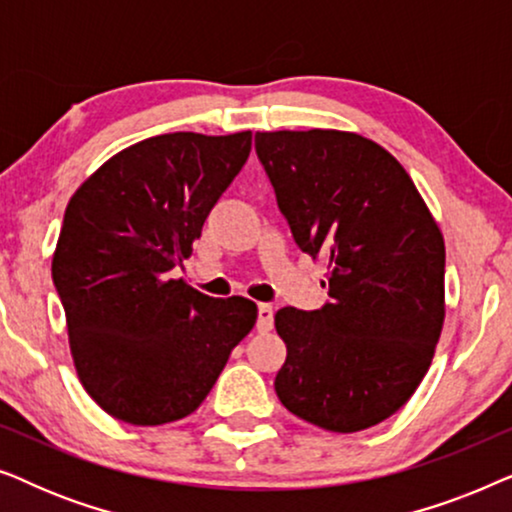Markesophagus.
Wrapping results in <instances>:
<instances>
[{"label":"esophagus","instance_id":"obj_1","mask_svg":"<svg viewBox=\"0 0 512 512\" xmlns=\"http://www.w3.org/2000/svg\"><path fill=\"white\" fill-rule=\"evenodd\" d=\"M272 326H275V312H272L270 305L261 303L258 305V321H256V328L261 333H268L272 331Z\"/></svg>","mask_w":512,"mask_h":512}]
</instances>
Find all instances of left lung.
<instances>
[{
  "label": "left lung",
  "instance_id": "1",
  "mask_svg": "<svg viewBox=\"0 0 512 512\" xmlns=\"http://www.w3.org/2000/svg\"><path fill=\"white\" fill-rule=\"evenodd\" d=\"M256 153L300 251L328 263L321 310L275 314L279 401L326 431L380 424L415 394L443 328L438 223L403 165L354 132H256Z\"/></svg>",
  "mask_w": 512,
  "mask_h": 512
}]
</instances>
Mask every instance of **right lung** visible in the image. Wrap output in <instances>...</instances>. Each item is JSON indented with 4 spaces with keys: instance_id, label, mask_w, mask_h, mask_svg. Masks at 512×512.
<instances>
[{
    "instance_id": "right-lung-1",
    "label": "right lung",
    "mask_w": 512,
    "mask_h": 512,
    "mask_svg": "<svg viewBox=\"0 0 512 512\" xmlns=\"http://www.w3.org/2000/svg\"><path fill=\"white\" fill-rule=\"evenodd\" d=\"M249 151V130L149 137L109 158L69 200L53 284L76 373L107 415L135 426L191 415L254 328L249 298H209L170 279Z\"/></svg>"
}]
</instances>
